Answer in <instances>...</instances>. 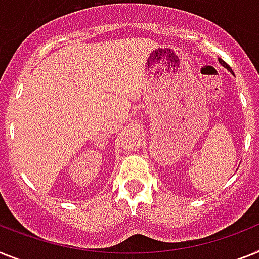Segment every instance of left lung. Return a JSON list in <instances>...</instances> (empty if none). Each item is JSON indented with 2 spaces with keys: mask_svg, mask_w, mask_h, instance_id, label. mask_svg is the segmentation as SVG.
Instances as JSON below:
<instances>
[{
  "mask_svg": "<svg viewBox=\"0 0 259 259\" xmlns=\"http://www.w3.org/2000/svg\"><path fill=\"white\" fill-rule=\"evenodd\" d=\"M219 62H220V63H221V65H222V66H224V67H226V68H228V70H229V71H230V72H232V74H233V71H232V68H230V67H229V66L226 65L225 62L222 61V59H219Z\"/></svg>",
  "mask_w": 259,
  "mask_h": 259,
  "instance_id": "1",
  "label": "left lung"
}]
</instances>
